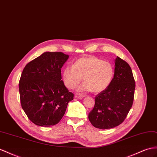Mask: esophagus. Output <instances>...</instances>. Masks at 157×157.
<instances>
[{
	"mask_svg": "<svg viewBox=\"0 0 157 157\" xmlns=\"http://www.w3.org/2000/svg\"><path fill=\"white\" fill-rule=\"evenodd\" d=\"M85 97V95H82V94H76L75 95V98H78V99H82Z\"/></svg>",
	"mask_w": 157,
	"mask_h": 157,
	"instance_id": "esophagus-1",
	"label": "esophagus"
}]
</instances>
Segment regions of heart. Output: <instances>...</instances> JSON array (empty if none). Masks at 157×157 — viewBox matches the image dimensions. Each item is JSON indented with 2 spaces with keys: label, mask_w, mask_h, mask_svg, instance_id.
<instances>
[{
  "label": "heart",
  "mask_w": 157,
  "mask_h": 157,
  "mask_svg": "<svg viewBox=\"0 0 157 157\" xmlns=\"http://www.w3.org/2000/svg\"><path fill=\"white\" fill-rule=\"evenodd\" d=\"M114 67L107 61L95 56L79 58L73 66H67L62 71V80L65 86L70 90L77 87L82 78L84 83L79 91H93L99 93L110 85L113 78Z\"/></svg>",
  "instance_id": "b5f03b06"
}]
</instances>
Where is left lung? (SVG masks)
<instances>
[{
	"label": "left lung",
	"instance_id": "1",
	"mask_svg": "<svg viewBox=\"0 0 157 157\" xmlns=\"http://www.w3.org/2000/svg\"><path fill=\"white\" fill-rule=\"evenodd\" d=\"M135 89V82L130 66L117 57L110 85L95 96L94 107L88 115L92 125L106 129L121 124L133 103Z\"/></svg>",
	"mask_w": 157,
	"mask_h": 157
}]
</instances>
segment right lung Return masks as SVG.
<instances>
[{
    "label": "right lung",
    "mask_w": 157,
    "mask_h": 157,
    "mask_svg": "<svg viewBox=\"0 0 157 157\" xmlns=\"http://www.w3.org/2000/svg\"><path fill=\"white\" fill-rule=\"evenodd\" d=\"M69 56L47 52L28 63L19 81L21 106L32 122L38 126L58 124L67 104L74 99L62 80L61 68Z\"/></svg>",
    "instance_id": "add662e5"
}]
</instances>
